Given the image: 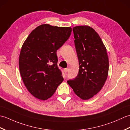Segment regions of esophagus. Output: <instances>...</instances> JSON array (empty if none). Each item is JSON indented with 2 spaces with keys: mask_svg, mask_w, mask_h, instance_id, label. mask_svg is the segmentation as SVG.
I'll list each match as a JSON object with an SVG mask.
<instances>
[{
  "mask_svg": "<svg viewBox=\"0 0 130 130\" xmlns=\"http://www.w3.org/2000/svg\"><path fill=\"white\" fill-rule=\"evenodd\" d=\"M68 68H66V69H64V72L65 73H67V72H68Z\"/></svg>",
  "mask_w": 130,
  "mask_h": 130,
  "instance_id": "1",
  "label": "esophagus"
}]
</instances>
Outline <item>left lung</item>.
Returning <instances> with one entry per match:
<instances>
[{"instance_id": "obj_1", "label": "left lung", "mask_w": 130, "mask_h": 130, "mask_svg": "<svg viewBox=\"0 0 130 130\" xmlns=\"http://www.w3.org/2000/svg\"><path fill=\"white\" fill-rule=\"evenodd\" d=\"M73 30L79 69L76 78L68 83L77 96L88 100L102 89L106 81L108 57L101 37L92 27L79 26Z\"/></svg>"}]
</instances>
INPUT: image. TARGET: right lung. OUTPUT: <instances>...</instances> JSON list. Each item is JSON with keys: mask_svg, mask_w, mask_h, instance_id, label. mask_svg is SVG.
<instances>
[{"mask_svg": "<svg viewBox=\"0 0 130 130\" xmlns=\"http://www.w3.org/2000/svg\"><path fill=\"white\" fill-rule=\"evenodd\" d=\"M70 27L41 24L31 32L19 54V68L26 88L35 98L45 101L63 80L57 67L56 51L71 35Z\"/></svg>", "mask_w": 130, "mask_h": 130, "instance_id": "right-lung-1", "label": "right lung"}]
</instances>
